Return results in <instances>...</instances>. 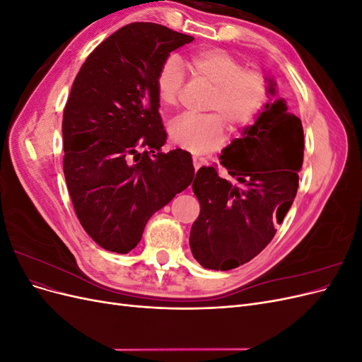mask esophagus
<instances>
[{
  "instance_id": "34e87169",
  "label": "esophagus",
  "mask_w": 362,
  "mask_h": 362,
  "mask_svg": "<svg viewBox=\"0 0 362 362\" xmlns=\"http://www.w3.org/2000/svg\"><path fill=\"white\" fill-rule=\"evenodd\" d=\"M206 163V160L204 158V157H193V166H194V169L198 170L201 166H204V164Z\"/></svg>"
}]
</instances>
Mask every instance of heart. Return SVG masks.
<instances>
[{
    "instance_id": "obj_1",
    "label": "heart",
    "mask_w": 362,
    "mask_h": 362,
    "mask_svg": "<svg viewBox=\"0 0 362 362\" xmlns=\"http://www.w3.org/2000/svg\"><path fill=\"white\" fill-rule=\"evenodd\" d=\"M189 68L196 81L210 87L204 110L213 113L175 119L169 127V137L178 148L201 154L223 144V124L231 133H240L255 122L267 103L269 84L261 71L243 69L242 63L231 54L217 48L194 52L189 59ZM182 86L184 74L180 62L175 57L166 59L156 76L161 107L177 105Z\"/></svg>"
}]
</instances>
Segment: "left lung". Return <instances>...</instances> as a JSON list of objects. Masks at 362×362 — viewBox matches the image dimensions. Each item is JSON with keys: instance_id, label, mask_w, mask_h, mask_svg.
Segmentation results:
<instances>
[{"instance_id": "left-lung-1", "label": "left lung", "mask_w": 362, "mask_h": 362, "mask_svg": "<svg viewBox=\"0 0 362 362\" xmlns=\"http://www.w3.org/2000/svg\"><path fill=\"white\" fill-rule=\"evenodd\" d=\"M269 81L273 95L275 83ZM303 148L300 119L276 100L223 149L221 164L233 180L222 178L216 166L196 172L192 189L201 211L190 249L201 266L235 269L272 242L298 193Z\"/></svg>"}]
</instances>
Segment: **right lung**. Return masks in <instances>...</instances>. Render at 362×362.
<instances>
[{"instance_id": "1", "label": "right lung", "mask_w": 362, "mask_h": 362, "mask_svg": "<svg viewBox=\"0 0 362 362\" xmlns=\"http://www.w3.org/2000/svg\"><path fill=\"white\" fill-rule=\"evenodd\" d=\"M193 37L133 23L101 42L76 74L63 110V172L76 217L95 243L127 254L149 217L189 187L192 156L164 154L156 76Z\"/></svg>"}]
</instances>
